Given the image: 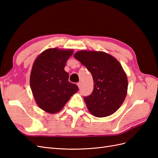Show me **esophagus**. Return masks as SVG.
<instances>
[{"label": "esophagus", "instance_id": "1", "mask_svg": "<svg viewBox=\"0 0 158 158\" xmlns=\"http://www.w3.org/2000/svg\"><path fill=\"white\" fill-rule=\"evenodd\" d=\"M77 85H78L79 88H81V86H82V82H78V83L77 84Z\"/></svg>", "mask_w": 158, "mask_h": 158}]
</instances>
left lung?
I'll list each match as a JSON object with an SVG mask.
<instances>
[{
  "label": "left lung",
  "instance_id": "left-lung-1",
  "mask_svg": "<svg viewBox=\"0 0 158 158\" xmlns=\"http://www.w3.org/2000/svg\"><path fill=\"white\" fill-rule=\"evenodd\" d=\"M74 58L92 75L94 90L84 98L89 113L96 117H106L116 112L127 94L128 79L120 63L103 51L82 50Z\"/></svg>",
  "mask_w": 158,
  "mask_h": 158
}]
</instances>
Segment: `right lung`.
Masks as SVG:
<instances>
[{"label": "right lung", "instance_id": "right-lung-1", "mask_svg": "<svg viewBox=\"0 0 158 158\" xmlns=\"http://www.w3.org/2000/svg\"><path fill=\"white\" fill-rule=\"evenodd\" d=\"M73 52V49H47L34 60L30 88L38 107L45 112H59L78 91L77 85L69 82V74L64 70Z\"/></svg>", "mask_w": 158, "mask_h": 158}]
</instances>
